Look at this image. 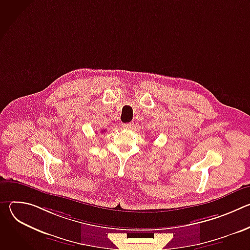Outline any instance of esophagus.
I'll return each mask as SVG.
<instances>
[{
	"mask_svg": "<svg viewBox=\"0 0 250 250\" xmlns=\"http://www.w3.org/2000/svg\"><path fill=\"white\" fill-rule=\"evenodd\" d=\"M123 127H124V128H130V127H131V123L123 124Z\"/></svg>",
	"mask_w": 250,
	"mask_h": 250,
	"instance_id": "1",
	"label": "esophagus"
}]
</instances>
